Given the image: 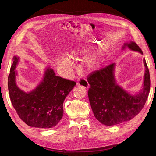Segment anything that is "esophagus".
<instances>
[{
    "label": "esophagus",
    "mask_w": 156,
    "mask_h": 156,
    "mask_svg": "<svg viewBox=\"0 0 156 156\" xmlns=\"http://www.w3.org/2000/svg\"><path fill=\"white\" fill-rule=\"evenodd\" d=\"M77 84L79 86L83 87L84 88H88L89 87H90L88 81H87V79H79V81H78V83H77Z\"/></svg>",
    "instance_id": "obj_1"
}]
</instances>
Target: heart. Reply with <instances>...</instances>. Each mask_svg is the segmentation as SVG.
<instances>
[{
  "mask_svg": "<svg viewBox=\"0 0 156 156\" xmlns=\"http://www.w3.org/2000/svg\"><path fill=\"white\" fill-rule=\"evenodd\" d=\"M90 49H74L69 51V56L74 59H84L89 54ZM101 56L99 55H94L89 56L84 62V67L88 71L95 70L100 65ZM58 64L64 69L70 72L74 67V63L68 56H61L58 60Z\"/></svg>",
  "mask_w": 156,
  "mask_h": 156,
  "instance_id": "b5f03b06",
  "label": "heart"
}]
</instances>
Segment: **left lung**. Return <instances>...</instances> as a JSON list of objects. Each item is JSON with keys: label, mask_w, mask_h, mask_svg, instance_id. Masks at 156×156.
Wrapping results in <instances>:
<instances>
[{"label": "left lung", "mask_w": 156, "mask_h": 156, "mask_svg": "<svg viewBox=\"0 0 156 156\" xmlns=\"http://www.w3.org/2000/svg\"><path fill=\"white\" fill-rule=\"evenodd\" d=\"M126 48L143 55L134 41L124 43L122 49ZM143 62L145 69L142 88L135 94L117 83L115 74L116 63L88 75L87 81L90 85L88 99L94 115L100 123L105 126L123 123L133 119L143 109L150 88V73L144 58Z\"/></svg>", "instance_id": "obj_1"}]
</instances>
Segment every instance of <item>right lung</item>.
<instances>
[{
  "instance_id": "obj_1",
  "label": "right lung",
  "mask_w": 156,
  "mask_h": 156,
  "mask_svg": "<svg viewBox=\"0 0 156 156\" xmlns=\"http://www.w3.org/2000/svg\"><path fill=\"white\" fill-rule=\"evenodd\" d=\"M20 58L15 55L8 76V91L12 105L20 119L30 127L52 128L58 124L64 115L65 98L76 83L56 76L49 66L45 68L44 76L30 92L17 86L16 70Z\"/></svg>"
}]
</instances>
